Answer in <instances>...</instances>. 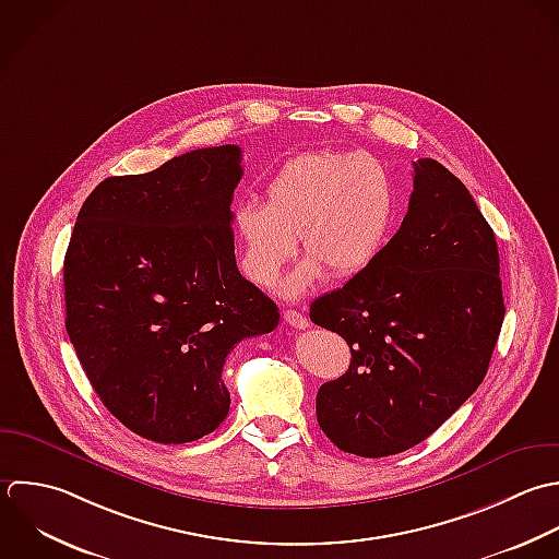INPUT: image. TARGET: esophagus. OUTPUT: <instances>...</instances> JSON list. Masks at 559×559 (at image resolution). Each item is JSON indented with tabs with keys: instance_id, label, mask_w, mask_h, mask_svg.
<instances>
[{
	"instance_id": "1",
	"label": "esophagus",
	"mask_w": 559,
	"mask_h": 559,
	"mask_svg": "<svg viewBox=\"0 0 559 559\" xmlns=\"http://www.w3.org/2000/svg\"><path fill=\"white\" fill-rule=\"evenodd\" d=\"M283 320H285L289 326H294V329H307V326H309L307 316H302L300 311H294V309L283 311Z\"/></svg>"
}]
</instances>
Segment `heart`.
Returning a JSON list of instances; mask_svg holds the SVG:
<instances>
[{
	"mask_svg": "<svg viewBox=\"0 0 559 559\" xmlns=\"http://www.w3.org/2000/svg\"><path fill=\"white\" fill-rule=\"evenodd\" d=\"M401 191L392 169L364 150H311L281 163L265 182V204L233 209V237L248 281L274 287L296 254H309L287 278L296 298L331 270L350 278L372 267L394 239Z\"/></svg>",
	"mask_w": 559,
	"mask_h": 559,
	"instance_id": "b5f03b06",
	"label": "heart"
}]
</instances>
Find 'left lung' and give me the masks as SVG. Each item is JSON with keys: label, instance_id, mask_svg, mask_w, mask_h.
<instances>
[{"label": "left lung", "instance_id": "left-lung-1", "mask_svg": "<svg viewBox=\"0 0 559 559\" xmlns=\"http://www.w3.org/2000/svg\"><path fill=\"white\" fill-rule=\"evenodd\" d=\"M499 267L495 230L464 182L433 158L414 163L409 209L383 257L311 302V322L353 355L316 399L337 449L403 453L475 394L506 318Z\"/></svg>", "mask_w": 559, "mask_h": 559}]
</instances>
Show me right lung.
I'll use <instances>...</instances> for the list:
<instances>
[{
  "label": "right lung",
  "mask_w": 559,
  "mask_h": 559,
  "mask_svg": "<svg viewBox=\"0 0 559 559\" xmlns=\"http://www.w3.org/2000/svg\"><path fill=\"white\" fill-rule=\"evenodd\" d=\"M241 147L191 150L102 180L64 254V326L104 407L132 433L185 444L228 416L237 342L276 329L278 307L235 261Z\"/></svg>",
  "instance_id": "obj_1"
}]
</instances>
